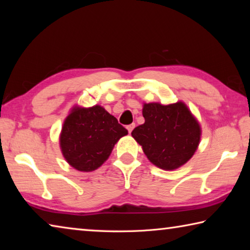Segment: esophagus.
I'll return each mask as SVG.
<instances>
[{
	"label": "esophagus",
	"instance_id": "obj_1",
	"mask_svg": "<svg viewBox=\"0 0 250 250\" xmlns=\"http://www.w3.org/2000/svg\"><path fill=\"white\" fill-rule=\"evenodd\" d=\"M134 126H135V125H134V124H132V125H129L128 126H126V129H128V131H129V133H131V132H132V130L134 129Z\"/></svg>",
	"mask_w": 250,
	"mask_h": 250
}]
</instances>
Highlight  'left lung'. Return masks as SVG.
Returning <instances> with one entry per match:
<instances>
[{
  "mask_svg": "<svg viewBox=\"0 0 250 250\" xmlns=\"http://www.w3.org/2000/svg\"><path fill=\"white\" fill-rule=\"evenodd\" d=\"M142 115L145 124L131 134L154 166L174 170L192 158L200 143L201 128L183 103L145 104Z\"/></svg>",
  "mask_w": 250,
  "mask_h": 250,
  "instance_id": "obj_1",
  "label": "left lung"
}]
</instances>
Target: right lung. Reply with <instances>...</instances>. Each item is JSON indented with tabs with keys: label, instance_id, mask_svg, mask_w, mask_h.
I'll use <instances>...</instances> for the list:
<instances>
[{
	"label": "right lung",
	"instance_id": "add662e5",
	"mask_svg": "<svg viewBox=\"0 0 250 250\" xmlns=\"http://www.w3.org/2000/svg\"><path fill=\"white\" fill-rule=\"evenodd\" d=\"M125 134L128 130L100 105L75 108L62 126V152L76 170L90 172L109 158L118 140Z\"/></svg>",
	"mask_w": 250,
	"mask_h": 250
}]
</instances>
